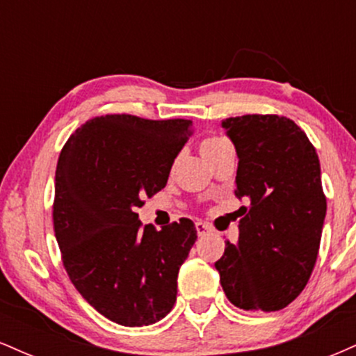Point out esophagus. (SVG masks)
Here are the masks:
<instances>
[{"label": "esophagus", "mask_w": 356, "mask_h": 356, "mask_svg": "<svg viewBox=\"0 0 356 356\" xmlns=\"http://www.w3.org/2000/svg\"><path fill=\"white\" fill-rule=\"evenodd\" d=\"M195 231H197L199 236H206L207 232H211L212 229H211L209 224L202 222V220H197V222H195Z\"/></svg>", "instance_id": "esophagus-1"}]
</instances>
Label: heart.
Masks as SVG:
<instances>
[{"instance_id": "1", "label": "heart", "mask_w": 356, "mask_h": 356, "mask_svg": "<svg viewBox=\"0 0 356 356\" xmlns=\"http://www.w3.org/2000/svg\"><path fill=\"white\" fill-rule=\"evenodd\" d=\"M226 144H227V140H224V138H220V137H209V138H206V140L202 142L201 152H202V155H206V154L212 152V150L219 149V147H222V145H226Z\"/></svg>"}]
</instances>
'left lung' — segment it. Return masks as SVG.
<instances>
[{
    "mask_svg": "<svg viewBox=\"0 0 356 356\" xmlns=\"http://www.w3.org/2000/svg\"><path fill=\"white\" fill-rule=\"evenodd\" d=\"M236 147L238 244L226 241L216 269L241 309L277 312L296 300L320 249L326 197L318 154L295 122L280 115L222 120Z\"/></svg>",
    "mask_w": 356,
    "mask_h": 356,
    "instance_id": "left-lung-1",
    "label": "left lung"
}]
</instances>
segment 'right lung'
<instances>
[{
  "instance_id": "right-lung-1",
  "label": "right lung",
  "mask_w": 356,
  "mask_h": 356,
  "mask_svg": "<svg viewBox=\"0 0 356 356\" xmlns=\"http://www.w3.org/2000/svg\"><path fill=\"white\" fill-rule=\"evenodd\" d=\"M191 134L184 118L122 113L85 122L61 149L53 227L63 266L88 305L122 326L162 320L177 298L194 222L182 218L155 231L136 211L164 189Z\"/></svg>"
}]
</instances>
